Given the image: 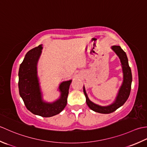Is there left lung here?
<instances>
[{"mask_svg":"<svg viewBox=\"0 0 147 147\" xmlns=\"http://www.w3.org/2000/svg\"><path fill=\"white\" fill-rule=\"evenodd\" d=\"M112 49L114 51V52L121 59L124 74L123 83H122L121 88L119 89V93L115 102L107 107H101L98 105H96L89 100L88 95H87L85 91V88L84 87V93L86 96V103L88 105V106L89 107V109H91L93 111L100 113H110L115 111L117 109L125 103L129 96L131 92V82H132V74H131V68L129 66L126 54L119 46H113L112 47Z\"/></svg>","mask_w":147,"mask_h":147,"instance_id":"obj_1","label":"left lung"}]
</instances>
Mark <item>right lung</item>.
Listing matches in <instances>:
<instances>
[{
	"label": "right lung",
	"mask_w": 147,
	"mask_h": 147,
	"mask_svg": "<svg viewBox=\"0 0 147 147\" xmlns=\"http://www.w3.org/2000/svg\"><path fill=\"white\" fill-rule=\"evenodd\" d=\"M42 49V45H39L26 54L20 66L18 88L20 96L29 111L44 117H49L58 114L67 105L71 80L62 82L59 86L61 97L59 100L52 103L43 101L37 77V64Z\"/></svg>",
	"instance_id": "obj_1"
}]
</instances>
